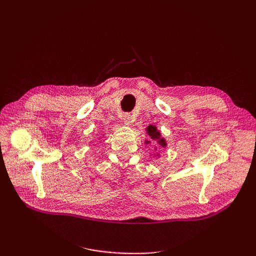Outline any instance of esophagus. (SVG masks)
I'll list each match as a JSON object with an SVG mask.
<instances>
[{
	"mask_svg": "<svg viewBox=\"0 0 256 256\" xmlns=\"http://www.w3.org/2000/svg\"><path fill=\"white\" fill-rule=\"evenodd\" d=\"M134 116L130 115V114H126L125 116H124V122L126 124L127 126H131V124L134 122Z\"/></svg>",
	"mask_w": 256,
	"mask_h": 256,
	"instance_id": "obj_1",
	"label": "esophagus"
}]
</instances>
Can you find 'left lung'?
Masks as SVG:
<instances>
[{
	"mask_svg": "<svg viewBox=\"0 0 256 256\" xmlns=\"http://www.w3.org/2000/svg\"><path fill=\"white\" fill-rule=\"evenodd\" d=\"M146 134H148V136L150 138H148V140H145V142H144L145 144H154V142L157 145H159L161 147H166L168 144H166V138L161 136V132L157 129L156 126L150 125L148 127L146 128ZM157 150V147H154V150ZM154 156L160 157V154L159 152L154 154Z\"/></svg>",
	"mask_w": 256,
	"mask_h": 256,
	"instance_id": "1",
	"label": "left lung"
}]
</instances>
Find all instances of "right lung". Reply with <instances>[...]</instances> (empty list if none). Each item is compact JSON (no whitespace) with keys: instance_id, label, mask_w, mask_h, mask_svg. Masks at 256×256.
Here are the masks:
<instances>
[{"instance_id":"1","label":"right lung","mask_w":256,"mask_h":256,"mask_svg":"<svg viewBox=\"0 0 256 256\" xmlns=\"http://www.w3.org/2000/svg\"><path fill=\"white\" fill-rule=\"evenodd\" d=\"M100 138H102V136H100Z\"/></svg>"}]
</instances>
